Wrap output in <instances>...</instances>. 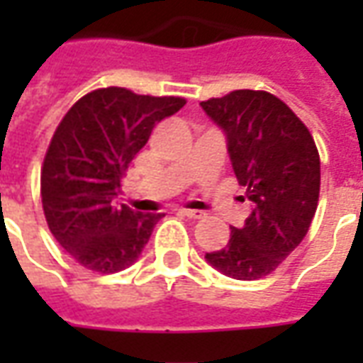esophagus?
Instances as JSON below:
<instances>
[{"label":"esophagus","mask_w":363,"mask_h":363,"mask_svg":"<svg viewBox=\"0 0 363 363\" xmlns=\"http://www.w3.org/2000/svg\"><path fill=\"white\" fill-rule=\"evenodd\" d=\"M181 216H186L190 220H202L206 213L204 212H198V210H181Z\"/></svg>","instance_id":"obj_1"}]
</instances>
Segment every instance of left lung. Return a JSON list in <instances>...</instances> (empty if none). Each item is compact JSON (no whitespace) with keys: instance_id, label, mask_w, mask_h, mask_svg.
Returning <instances> with one entry per match:
<instances>
[{"instance_id":"obj_1","label":"left lung","mask_w":363,"mask_h":363,"mask_svg":"<svg viewBox=\"0 0 363 363\" xmlns=\"http://www.w3.org/2000/svg\"><path fill=\"white\" fill-rule=\"evenodd\" d=\"M200 106L225 132L237 181L252 202L243 228H231L229 243L206 252V260L229 278L259 280L309 231L319 202V151L303 122L267 91H231Z\"/></svg>"}]
</instances>
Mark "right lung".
Wrapping results in <instances>:
<instances>
[{"mask_svg":"<svg viewBox=\"0 0 363 363\" xmlns=\"http://www.w3.org/2000/svg\"><path fill=\"white\" fill-rule=\"evenodd\" d=\"M181 96L96 89L67 111L52 135L40 173L48 228L82 267L114 274L132 267L163 213L116 206L128 163L157 122L181 111Z\"/></svg>","mask_w":363,"mask_h":363,"instance_id":"obj_1","label":"right lung"}]
</instances>
